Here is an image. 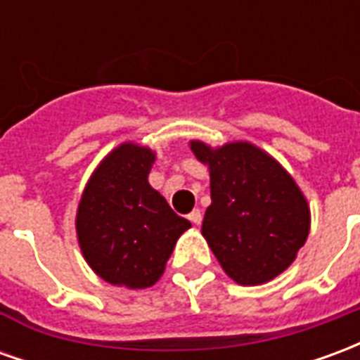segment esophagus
I'll return each mask as SVG.
<instances>
[{"instance_id":"1","label":"esophagus","mask_w":360,"mask_h":360,"mask_svg":"<svg viewBox=\"0 0 360 360\" xmlns=\"http://www.w3.org/2000/svg\"><path fill=\"white\" fill-rule=\"evenodd\" d=\"M188 219H191L195 226H200V221H202V212L198 210V208H195V210L188 214Z\"/></svg>"}]
</instances>
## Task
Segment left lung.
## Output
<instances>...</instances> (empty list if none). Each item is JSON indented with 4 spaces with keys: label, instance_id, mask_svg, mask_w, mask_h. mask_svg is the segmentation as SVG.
Instances as JSON below:
<instances>
[{
    "label": "left lung",
    "instance_id": "8db88e82",
    "mask_svg": "<svg viewBox=\"0 0 360 360\" xmlns=\"http://www.w3.org/2000/svg\"><path fill=\"white\" fill-rule=\"evenodd\" d=\"M191 150L210 165L212 204L202 235L221 268L241 285L279 276L309 237V206L295 181L249 142L219 150L191 142Z\"/></svg>",
    "mask_w": 360,
    "mask_h": 360
}]
</instances>
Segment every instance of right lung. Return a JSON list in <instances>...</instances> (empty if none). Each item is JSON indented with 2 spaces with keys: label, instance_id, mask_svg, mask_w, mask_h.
I'll return each instance as SVG.
<instances>
[{
  "label": "right lung",
  "instance_id": "1",
  "mask_svg": "<svg viewBox=\"0 0 360 360\" xmlns=\"http://www.w3.org/2000/svg\"><path fill=\"white\" fill-rule=\"evenodd\" d=\"M152 164V150L121 144L96 169L79 204L82 255L113 285H154L179 235L191 227L150 187Z\"/></svg>",
  "mask_w": 360,
  "mask_h": 360
}]
</instances>
